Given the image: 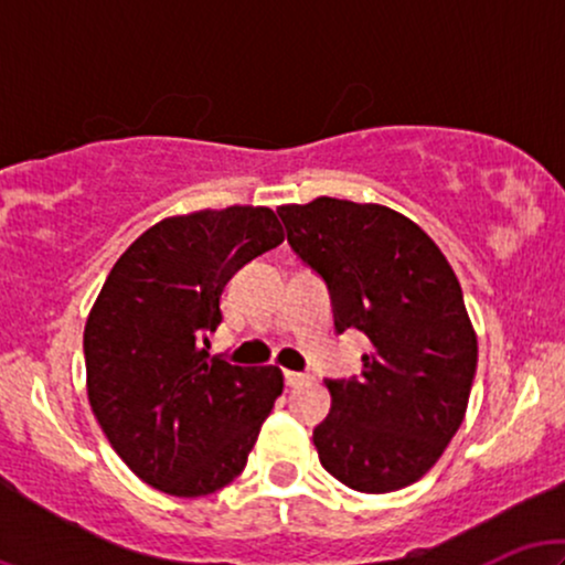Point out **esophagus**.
<instances>
[{
  "label": "esophagus",
  "mask_w": 565,
  "mask_h": 565,
  "mask_svg": "<svg viewBox=\"0 0 565 565\" xmlns=\"http://www.w3.org/2000/svg\"><path fill=\"white\" fill-rule=\"evenodd\" d=\"M305 380H308V374H302V372H289V369L284 372V382H287L289 387L300 385V382H305Z\"/></svg>",
  "instance_id": "obj_1"
}]
</instances>
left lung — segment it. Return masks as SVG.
<instances>
[{
  "mask_svg": "<svg viewBox=\"0 0 565 565\" xmlns=\"http://www.w3.org/2000/svg\"><path fill=\"white\" fill-rule=\"evenodd\" d=\"M278 217L327 284L337 332L372 342L359 377L327 380L321 465L366 494L404 489L438 462L468 408L478 340L462 287L433 238L387 206L321 196Z\"/></svg>",
  "mask_w": 565,
  "mask_h": 565,
  "instance_id": "1",
  "label": "left lung"
}]
</instances>
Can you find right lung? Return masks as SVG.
I'll use <instances>...</instances> for the list:
<instances>
[{"label": "right lung", "instance_id": "right-lung-1", "mask_svg": "<svg viewBox=\"0 0 565 565\" xmlns=\"http://www.w3.org/2000/svg\"><path fill=\"white\" fill-rule=\"evenodd\" d=\"M281 242L268 206L167 217L116 260L89 310V406L127 468L164 494L228 486L284 391L278 366H236L203 348L231 276Z\"/></svg>", "mask_w": 565, "mask_h": 565}]
</instances>
